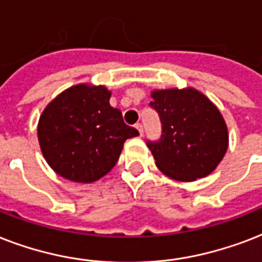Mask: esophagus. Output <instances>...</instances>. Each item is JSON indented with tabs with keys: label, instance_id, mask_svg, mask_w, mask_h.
<instances>
[{
	"label": "esophagus",
	"instance_id": "34e87169",
	"mask_svg": "<svg viewBox=\"0 0 262 262\" xmlns=\"http://www.w3.org/2000/svg\"><path fill=\"white\" fill-rule=\"evenodd\" d=\"M135 127H137V129L139 131V134H141V135H143V125H142L141 123H137V124H135Z\"/></svg>",
	"mask_w": 262,
	"mask_h": 262
}]
</instances>
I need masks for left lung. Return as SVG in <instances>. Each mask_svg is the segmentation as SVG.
Returning a JSON list of instances; mask_svg holds the SVG:
<instances>
[{
    "label": "left lung",
    "mask_w": 262,
    "mask_h": 262,
    "mask_svg": "<svg viewBox=\"0 0 262 262\" xmlns=\"http://www.w3.org/2000/svg\"><path fill=\"white\" fill-rule=\"evenodd\" d=\"M150 108L159 113L161 135L146 145L156 165L172 179L192 182L217 167L228 147L219 109L194 89L153 91Z\"/></svg>",
    "instance_id": "8db88e82"
}]
</instances>
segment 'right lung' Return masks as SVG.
<instances>
[{
    "label": "right lung",
    "instance_id": "add662e5",
    "mask_svg": "<svg viewBox=\"0 0 262 262\" xmlns=\"http://www.w3.org/2000/svg\"><path fill=\"white\" fill-rule=\"evenodd\" d=\"M109 98L103 86L78 84L43 111L38 124L40 150L60 176L79 183L98 180L116 165L124 142L139 135Z\"/></svg>",
    "mask_w": 262,
    "mask_h": 262
}]
</instances>
